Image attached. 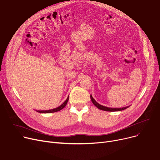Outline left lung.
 Listing matches in <instances>:
<instances>
[{
    "mask_svg": "<svg viewBox=\"0 0 160 160\" xmlns=\"http://www.w3.org/2000/svg\"><path fill=\"white\" fill-rule=\"evenodd\" d=\"M90 99H91V100H92V102L93 103V104L96 106V108H98V109H100L101 110L105 111H111V112H112V111H120L124 110V109H127L128 108H129V106H127V107L122 108H108V107H105V106H103V105H102L100 104H99L94 100V99L93 98L92 95H90Z\"/></svg>",
    "mask_w": 160,
    "mask_h": 160,
    "instance_id": "8db88e82",
    "label": "left lung"
}]
</instances>
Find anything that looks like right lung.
<instances>
[{
	"label": "right lung",
	"mask_w": 160,
	"mask_h": 160,
	"mask_svg": "<svg viewBox=\"0 0 160 160\" xmlns=\"http://www.w3.org/2000/svg\"><path fill=\"white\" fill-rule=\"evenodd\" d=\"M68 100H69V97H68V98L66 99V100L62 105H60L59 107H58L57 108L50 109V110H47V111H40V110L37 111L36 110V111L38 112H40V113H51V112H55L59 111H60L61 109H62L65 107V106L66 105V104H67V103L68 102Z\"/></svg>",
	"instance_id": "1"
}]
</instances>
